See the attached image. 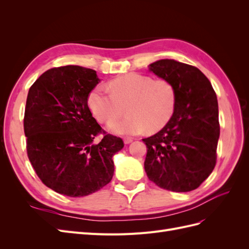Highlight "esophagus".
<instances>
[{"instance_id": "esophagus-1", "label": "esophagus", "mask_w": 249, "mask_h": 249, "mask_svg": "<svg viewBox=\"0 0 249 249\" xmlns=\"http://www.w3.org/2000/svg\"><path fill=\"white\" fill-rule=\"evenodd\" d=\"M124 141L125 144H129V143H131L133 141V138H131V137H124Z\"/></svg>"}]
</instances>
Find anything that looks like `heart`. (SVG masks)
Wrapping results in <instances>:
<instances>
[{
  "label": "heart",
  "mask_w": 249,
  "mask_h": 249,
  "mask_svg": "<svg viewBox=\"0 0 249 249\" xmlns=\"http://www.w3.org/2000/svg\"><path fill=\"white\" fill-rule=\"evenodd\" d=\"M109 88L95 86L88 95V105L100 123L110 122L126 107L129 116L109 124L113 133L137 135L145 130L160 131L176 111L177 89L169 80L131 72L112 80Z\"/></svg>",
  "instance_id": "obj_1"
}]
</instances>
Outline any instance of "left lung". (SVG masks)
Listing matches in <instances>:
<instances>
[{"instance_id":"8db88e82","label":"left lung","mask_w":249,"mask_h":249,"mask_svg":"<svg viewBox=\"0 0 249 249\" xmlns=\"http://www.w3.org/2000/svg\"><path fill=\"white\" fill-rule=\"evenodd\" d=\"M148 67L175 85L178 97L168 124L142 139L147 147L145 172L163 189L192 191L216 165L220 134L216 93L209 79L195 66L163 59Z\"/></svg>"}]
</instances>
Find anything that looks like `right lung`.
Segmentation results:
<instances>
[{
    "label": "right lung",
    "mask_w": 249,
    "mask_h": 249,
    "mask_svg": "<svg viewBox=\"0 0 249 249\" xmlns=\"http://www.w3.org/2000/svg\"><path fill=\"white\" fill-rule=\"evenodd\" d=\"M99 82L93 70L59 66L43 72L28 93V158L41 182L66 196H86L110 183L112 157L124 147L123 139L105 132L88 107ZM100 133L103 138L94 145Z\"/></svg>",
    "instance_id": "add662e5"
}]
</instances>
